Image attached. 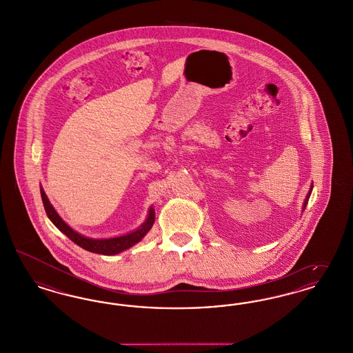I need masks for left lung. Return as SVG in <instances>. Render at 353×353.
I'll return each mask as SVG.
<instances>
[{"label": "left lung", "mask_w": 353, "mask_h": 353, "mask_svg": "<svg viewBox=\"0 0 353 353\" xmlns=\"http://www.w3.org/2000/svg\"><path fill=\"white\" fill-rule=\"evenodd\" d=\"M312 188L314 186H311V189H310V192H308V194H307V197H305V200H304V205H303V210H304V208L307 206V203H308V200H310V196H311V192H312Z\"/></svg>", "instance_id": "obj_1"}]
</instances>
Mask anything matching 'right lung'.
I'll list each match as a JSON object with an SVG mask.
<instances>
[{"label": "right lung", "instance_id": "1", "mask_svg": "<svg viewBox=\"0 0 353 353\" xmlns=\"http://www.w3.org/2000/svg\"><path fill=\"white\" fill-rule=\"evenodd\" d=\"M41 197H42V202H43L46 214L50 219L51 222L63 234L68 235L74 243H77L78 246H81L82 249L87 250V252H97V254H103V255H115L119 252H124V250L130 249L131 246H134V243L140 242L143 239V236L151 230L152 225L154 222V212L151 208L147 221L141 225L140 229H137L134 233L121 235V236H117V238H108V239L85 238L83 235L78 234L77 232H74L68 223L58 216V213L52 208L50 201L48 200V196L45 194L43 189H41Z\"/></svg>", "mask_w": 353, "mask_h": 353}]
</instances>
